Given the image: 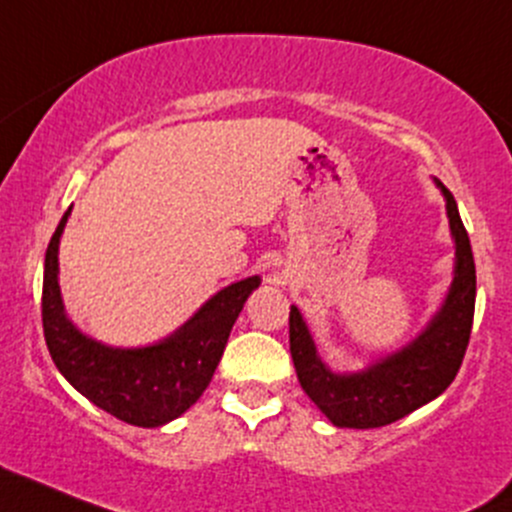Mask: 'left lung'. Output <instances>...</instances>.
Here are the masks:
<instances>
[{"mask_svg": "<svg viewBox=\"0 0 512 512\" xmlns=\"http://www.w3.org/2000/svg\"><path fill=\"white\" fill-rule=\"evenodd\" d=\"M442 187V184H440ZM449 228L457 243L454 282L423 335L359 374H333L316 355L299 308L289 311V347L303 391L338 428H381L440 396L457 376L469 345L476 301V267L469 235L449 189Z\"/></svg>", "mask_w": 512, "mask_h": 512, "instance_id": "left-lung-1", "label": "left lung"}]
</instances>
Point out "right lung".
I'll return each instance as SVG.
<instances>
[{"label":"right lung","instance_id":"1","mask_svg":"<svg viewBox=\"0 0 512 512\" xmlns=\"http://www.w3.org/2000/svg\"><path fill=\"white\" fill-rule=\"evenodd\" d=\"M70 209L60 218L46 250L43 335L60 374L101 411L138 428H157L179 418L209 386L247 296L260 277L218 291L167 340L138 350H114L89 340L65 316L58 286V243Z\"/></svg>","mask_w":512,"mask_h":512}]
</instances>
